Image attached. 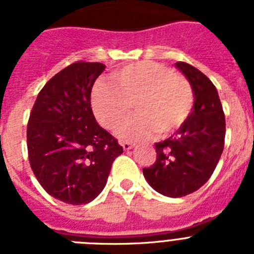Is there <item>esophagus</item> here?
<instances>
[{
	"label": "esophagus",
	"mask_w": 254,
	"mask_h": 254,
	"mask_svg": "<svg viewBox=\"0 0 254 254\" xmlns=\"http://www.w3.org/2000/svg\"><path fill=\"white\" fill-rule=\"evenodd\" d=\"M134 145L132 142H127V141H123L122 142V147L123 150H131Z\"/></svg>",
	"instance_id": "1"
}]
</instances>
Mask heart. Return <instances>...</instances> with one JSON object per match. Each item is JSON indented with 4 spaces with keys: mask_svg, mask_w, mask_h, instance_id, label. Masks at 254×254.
Here are the masks:
<instances>
[{
    "mask_svg": "<svg viewBox=\"0 0 254 254\" xmlns=\"http://www.w3.org/2000/svg\"><path fill=\"white\" fill-rule=\"evenodd\" d=\"M102 81L93 93L96 118L108 129H116L131 112L134 113L118 131L125 140H147L156 132L164 137L185 125L193 108V89L185 76L154 61L127 64Z\"/></svg>",
    "mask_w": 254,
    "mask_h": 254,
    "instance_id": "obj_1",
    "label": "heart"
}]
</instances>
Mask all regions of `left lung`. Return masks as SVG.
<instances>
[{
  "instance_id": "obj_1",
  "label": "left lung",
  "mask_w": 254,
  "mask_h": 254,
  "mask_svg": "<svg viewBox=\"0 0 254 254\" xmlns=\"http://www.w3.org/2000/svg\"><path fill=\"white\" fill-rule=\"evenodd\" d=\"M176 66L193 89V109L176 133L155 143L156 160L142 170L156 192L173 198L193 193L205 185L225 142V116L215 85L196 67L186 62Z\"/></svg>"
}]
</instances>
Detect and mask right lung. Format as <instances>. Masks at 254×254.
<instances>
[{
    "instance_id": "right-lung-1",
    "label": "right lung",
    "mask_w": 254,
    "mask_h": 254,
    "mask_svg": "<svg viewBox=\"0 0 254 254\" xmlns=\"http://www.w3.org/2000/svg\"><path fill=\"white\" fill-rule=\"evenodd\" d=\"M105 69L77 61L39 91L26 128L29 163L47 193L68 205H85L103 190L112 164L123 152L91 109V89Z\"/></svg>"
}]
</instances>
